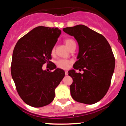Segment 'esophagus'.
<instances>
[{"label":"esophagus","instance_id":"obj_1","mask_svg":"<svg viewBox=\"0 0 126 126\" xmlns=\"http://www.w3.org/2000/svg\"><path fill=\"white\" fill-rule=\"evenodd\" d=\"M65 75H68V71H67V70H66V71H65Z\"/></svg>","mask_w":126,"mask_h":126}]
</instances>
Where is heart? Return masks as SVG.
I'll return each instance as SVG.
<instances>
[{
	"label": "heart",
	"mask_w": 126,
	"mask_h": 126,
	"mask_svg": "<svg viewBox=\"0 0 126 126\" xmlns=\"http://www.w3.org/2000/svg\"><path fill=\"white\" fill-rule=\"evenodd\" d=\"M64 43L69 49L70 48L73 44H76L74 40L70 38L67 39V40H65ZM54 51V48H53V50H52V53H53ZM69 64H70V61H69V60H65V59H60V60H57V62H56V65L57 66V67L63 69L68 68L69 66Z\"/></svg>",
	"instance_id": "b5f03b06"
}]
</instances>
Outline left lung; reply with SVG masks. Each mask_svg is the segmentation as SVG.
<instances>
[{
	"label": "left lung",
	"mask_w": 126,
	"mask_h": 126,
	"mask_svg": "<svg viewBox=\"0 0 126 126\" xmlns=\"http://www.w3.org/2000/svg\"><path fill=\"white\" fill-rule=\"evenodd\" d=\"M63 31L73 36L79 46L74 69L69 70L73 79L70 86L73 99L85 104H93L100 101L110 86L115 67L112 49L103 35L86 26L78 25L66 27ZM82 70V74L76 70Z\"/></svg>",
	"instance_id": "8db88e82"
}]
</instances>
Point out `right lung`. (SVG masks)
<instances>
[{
	"label": "right lung",
	"mask_w": 126,
	"mask_h": 126,
	"mask_svg": "<svg viewBox=\"0 0 126 126\" xmlns=\"http://www.w3.org/2000/svg\"><path fill=\"white\" fill-rule=\"evenodd\" d=\"M58 28L39 26L18 40L12 54L11 75L21 99L33 107L50 104L55 89L64 77V71L53 67V72L43 69L51 64V51L61 34Z\"/></svg>",
	"instance_id": "right-lung-1"
}]
</instances>
